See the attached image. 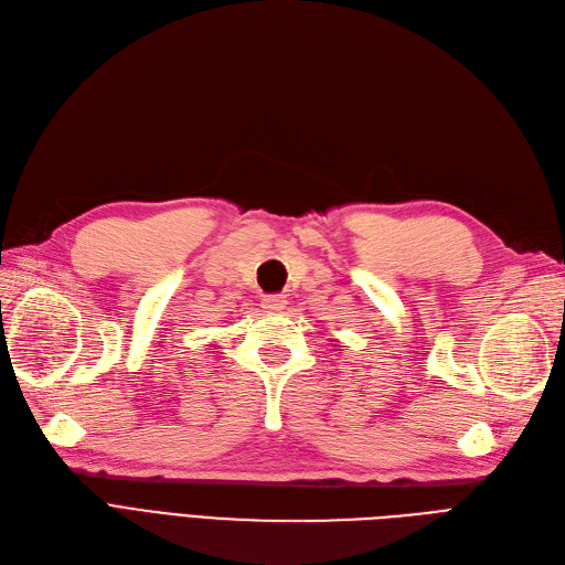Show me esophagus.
I'll use <instances>...</instances> for the list:
<instances>
[{"label": "esophagus", "instance_id": "34e87169", "mask_svg": "<svg viewBox=\"0 0 565 565\" xmlns=\"http://www.w3.org/2000/svg\"><path fill=\"white\" fill-rule=\"evenodd\" d=\"M286 307V298L284 296H265L263 298V309L265 311H281Z\"/></svg>", "mask_w": 565, "mask_h": 565}]
</instances>
